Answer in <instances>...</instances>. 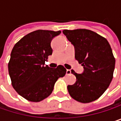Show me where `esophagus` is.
<instances>
[{
	"label": "esophagus",
	"mask_w": 121,
	"mask_h": 121,
	"mask_svg": "<svg viewBox=\"0 0 121 121\" xmlns=\"http://www.w3.org/2000/svg\"><path fill=\"white\" fill-rule=\"evenodd\" d=\"M71 71L70 69H66V75H69V74H71Z\"/></svg>",
	"instance_id": "34e87169"
}]
</instances>
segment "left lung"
Instances as JSON below:
<instances>
[{"label": "left lung", "instance_id": "left-lung-1", "mask_svg": "<svg viewBox=\"0 0 121 121\" xmlns=\"http://www.w3.org/2000/svg\"><path fill=\"white\" fill-rule=\"evenodd\" d=\"M63 34L74 45L75 58L84 68L81 74L71 70L76 81L68 85L70 96L81 103L99 98L111 83L115 58L107 40L88 29L64 30Z\"/></svg>", "mask_w": 121, "mask_h": 121}]
</instances>
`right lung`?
Here are the masks:
<instances>
[{"label": "right lung", "instance_id": "add662e5", "mask_svg": "<svg viewBox=\"0 0 121 121\" xmlns=\"http://www.w3.org/2000/svg\"><path fill=\"white\" fill-rule=\"evenodd\" d=\"M60 31L37 30L20 39L14 46L8 63L12 85L24 99L38 102L52 93L55 83L65 76L66 69L59 65L45 66L52 53L51 41Z\"/></svg>", "mask_w": 121, "mask_h": 121}]
</instances>
